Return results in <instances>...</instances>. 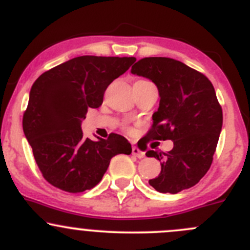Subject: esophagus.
I'll return each mask as SVG.
<instances>
[{
    "label": "esophagus",
    "instance_id": "esophagus-1",
    "mask_svg": "<svg viewBox=\"0 0 250 250\" xmlns=\"http://www.w3.org/2000/svg\"><path fill=\"white\" fill-rule=\"evenodd\" d=\"M132 155H133V156L138 157V159H143V157L145 156L144 151H142V150H140L139 147H137V146L132 147Z\"/></svg>",
    "mask_w": 250,
    "mask_h": 250
}]
</instances>
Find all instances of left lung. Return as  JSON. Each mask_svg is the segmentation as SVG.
Returning a JSON list of instances; mask_svg holds the SVG:
<instances>
[{"instance_id":"8db88e82","label":"left lung","mask_w":250,"mask_h":250,"mask_svg":"<svg viewBox=\"0 0 250 250\" xmlns=\"http://www.w3.org/2000/svg\"><path fill=\"white\" fill-rule=\"evenodd\" d=\"M130 72L150 79L159 90V108L146 138L173 142L167 154L146 151L161 161V172L149 184L160 193L188 189L209 171L221 133L222 108L214 86L204 74L173 58H142Z\"/></svg>"}]
</instances>
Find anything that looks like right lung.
<instances>
[{
	"mask_svg": "<svg viewBox=\"0 0 250 250\" xmlns=\"http://www.w3.org/2000/svg\"><path fill=\"white\" fill-rule=\"evenodd\" d=\"M135 57L79 56L41 74L33 84L23 130L43 178L69 193L91 189L111 159L129 155L125 137L111 133L98 142L83 137L88 108L100 107L107 86L129 69Z\"/></svg>",
	"mask_w": 250,
	"mask_h": 250,
	"instance_id": "add662e5",
	"label": "right lung"
}]
</instances>
